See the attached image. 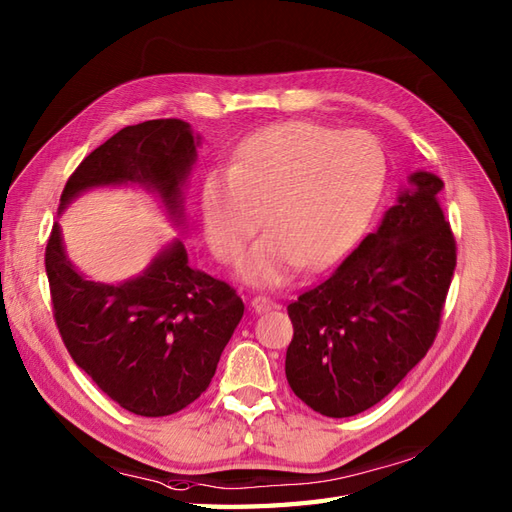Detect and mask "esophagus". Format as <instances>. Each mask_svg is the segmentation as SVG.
Returning <instances> with one entry per match:
<instances>
[{
  "label": "esophagus",
  "mask_w": 512,
  "mask_h": 512,
  "mask_svg": "<svg viewBox=\"0 0 512 512\" xmlns=\"http://www.w3.org/2000/svg\"><path fill=\"white\" fill-rule=\"evenodd\" d=\"M253 308L255 312H270L276 308V302L270 298V295H257V298H253Z\"/></svg>",
  "instance_id": "34e87169"
}]
</instances>
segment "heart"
<instances>
[{
  "mask_svg": "<svg viewBox=\"0 0 512 512\" xmlns=\"http://www.w3.org/2000/svg\"><path fill=\"white\" fill-rule=\"evenodd\" d=\"M385 183V155L366 131L289 121L246 138L229 172H210L202 191L204 232L221 263L263 236L242 263L257 285H280L302 266L319 270L364 232Z\"/></svg>",
  "mask_w": 512,
  "mask_h": 512,
  "instance_id": "b5f03b06",
  "label": "heart"
}]
</instances>
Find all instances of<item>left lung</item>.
<instances>
[{
    "mask_svg": "<svg viewBox=\"0 0 512 512\" xmlns=\"http://www.w3.org/2000/svg\"><path fill=\"white\" fill-rule=\"evenodd\" d=\"M408 187L374 234L287 306L289 387L325 417H353L381 402L440 329L457 266V242L436 200L444 183L415 172Z\"/></svg>",
    "mask_w": 512,
    "mask_h": 512,
    "instance_id": "8db88e82",
    "label": "left lung"
}]
</instances>
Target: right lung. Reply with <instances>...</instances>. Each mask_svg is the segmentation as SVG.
I'll return each instance as SVG.
<instances>
[{"instance_id":"1","label":"right lung","mask_w":512,"mask_h":512,"mask_svg":"<svg viewBox=\"0 0 512 512\" xmlns=\"http://www.w3.org/2000/svg\"><path fill=\"white\" fill-rule=\"evenodd\" d=\"M195 144L180 119L123 127L80 161L61 206L91 187L140 183L159 191L176 214ZM44 263L65 349L110 400L134 415L168 417L200 398L244 315L234 287L189 266L183 242L163 251L142 276L100 285L65 257L55 223Z\"/></svg>"}]
</instances>
